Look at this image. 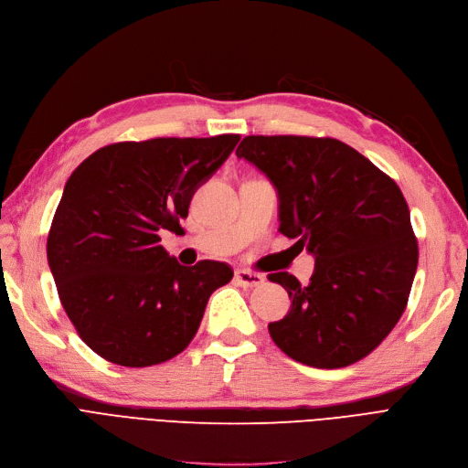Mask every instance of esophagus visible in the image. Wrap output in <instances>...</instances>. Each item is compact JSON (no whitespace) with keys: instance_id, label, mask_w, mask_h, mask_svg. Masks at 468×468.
I'll return each instance as SVG.
<instances>
[{"instance_id":"34e87169","label":"esophagus","mask_w":468,"mask_h":468,"mask_svg":"<svg viewBox=\"0 0 468 468\" xmlns=\"http://www.w3.org/2000/svg\"><path fill=\"white\" fill-rule=\"evenodd\" d=\"M236 282L244 288H255V286H261L265 282V277L260 275V272L239 269V271H236Z\"/></svg>"}]
</instances>
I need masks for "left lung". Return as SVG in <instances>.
<instances>
[{"mask_svg":"<svg viewBox=\"0 0 468 468\" xmlns=\"http://www.w3.org/2000/svg\"><path fill=\"white\" fill-rule=\"evenodd\" d=\"M279 191L286 238L315 257L310 284L272 272L292 300L269 324L292 360L335 369L378 348L407 308L418 241L399 186L374 163L331 137L248 135L236 149Z\"/></svg>","mask_w":468,"mask_h":468,"instance_id":"obj_1","label":"left lung"}]
</instances>
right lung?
<instances>
[{"label": "right lung", "instance_id": "obj_1", "mask_svg": "<svg viewBox=\"0 0 468 468\" xmlns=\"http://www.w3.org/2000/svg\"><path fill=\"white\" fill-rule=\"evenodd\" d=\"M239 135L112 143L80 163L48 234V265L63 310L104 360L163 364L196 336L208 296L232 281L222 261L184 267L160 246L180 232L193 193Z\"/></svg>", "mask_w": 468, "mask_h": 468}]
</instances>
